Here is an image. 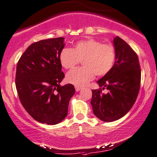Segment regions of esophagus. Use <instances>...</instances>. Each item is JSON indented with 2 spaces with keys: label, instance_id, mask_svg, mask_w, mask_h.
Masks as SVG:
<instances>
[{
  "label": "esophagus",
  "instance_id": "obj_1",
  "mask_svg": "<svg viewBox=\"0 0 157 157\" xmlns=\"http://www.w3.org/2000/svg\"><path fill=\"white\" fill-rule=\"evenodd\" d=\"M82 88L81 87H78V86H75V90H76L77 92H78V91H80Z\"/></svg>",
  "mask_w": 157,
  "mask_h": 157
}]
</instances>
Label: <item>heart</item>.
I'll return each instance as SVG.
<instances>
[{
  "mask_svg": "<svg viewBox=\"0 0 157 157\" xmlns=\"http://www.w3.org/2000/svg\"><path fill=\"white\" fill-rule=\"evenodd\" d=\"M59 59L65 69H72L82 60L84 67L72 69L66 77L69 83L82 87L92 80L95 75L104 76L110 72L114 66L116 52L112 45L89 39L77 42L73 49L64 48Z\"/></svg>",
  "mask_w": 157,
  "mask_h": 157,
  "instance_id": "b5f03b06",
  "label": "heart"
}]
</instances>
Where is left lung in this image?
I'll return each instance as SVG.
<instances>
[{
  "mask_svg": "<svg viewBox=\"0 0 157 157\" xmlns=\"http://www.w3.org/2000/svg\"><path fill=\"white\" fill-rule=\"evenodd\" d=\"M116 59L108 74L97 83L98 90H92L93 114L104 122H113L124 116L131 109L140 90V67L136 53L120 37H114ZM106 88L107 94L102 89Z\"/></svg>",
  "mask_w": 157,
  "mask_h": 157,
  "instance_id": "left-lung-1",
  "label": "left lung"
}]
</instances>
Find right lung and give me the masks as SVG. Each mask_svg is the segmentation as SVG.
I'll return each mask as SVG.
<instances>
[{
  "mask_svg": "<svg viewBox=\"0 0 157 157\" xmlns=\"http://www.w3.org/2000/svg\"><path fill=\"white\" fill-rule=\"evenodd\" d=\"M64 37L46 39L27 48L19 59L16 72V88L25 110L37 122L56 124L67 116L74 85L61 86V51Z\"/></svg>",
  "mask_w": 157,
  "mask_h": 157,
  "instance_id": "obj_1",
  "label": "right lung"
}]
</instances>
